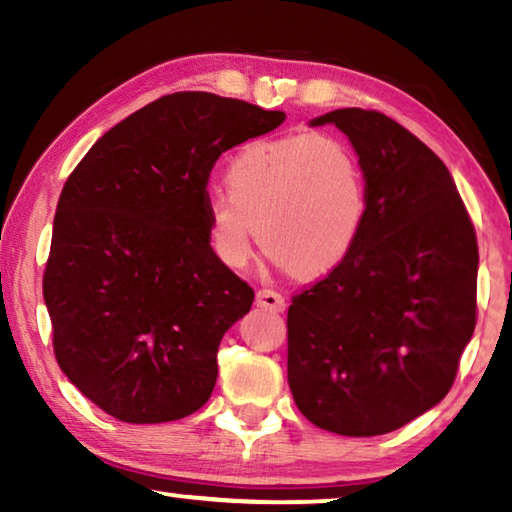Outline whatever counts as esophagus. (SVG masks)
Listing matches in <instances>:
<instances>
[{
    "mask_svg": "<svg viewBox=\"0 0 512 512\" xmlns=\"http://www.w3.org/2000/svg\"><path fill=\"white\" fill-rule=\"evenodd\" d=\"M257 307L262 309H268V311H275V314H280V311H284V307H287V302H284V298L280 296L277 291H271V289H262L257 291Z\"/></svg>",
    "mask_w": 512,
    "mask_h": 512,
    "instance_id": "1",
    "label": "esophagus"
}]
</instances>
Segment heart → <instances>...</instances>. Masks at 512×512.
Listing matches in <instances>:
<instances>
[{"label": "heart", "instance_id": "b5f03b06", "mask_svg": "<svg viewBox=\"0 0 512 512\" xmlns=\"http://www.w3.org/2000/svg\"><path fill=\"white\" fill-rule=\"evenodd\" d=\"M225 189L207 196L205 219L212 253L232 271L246 268L262 241L275 266L327 275L352 255L368 221L359 155L329 135L244 146L225 169Z\"/></svg>", "mask_w": 512, "mask_h": 512}]
</instances>
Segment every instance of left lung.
<instances>
[{
    "mask_svg": "<svg viewBox=\"0 0 512 512\" xmlns=\"http://www.w3.org/2000/svg\"><path fill=\"white\" fill-rule=\"evenodd\" d=\"M348 137L368 178L357 248L293 298L289 388L300 413L341 436H381L436 406L476 325L479 248L443 160L375 110L309 121Z\"/></svg>",
    "mask_w": 512,
    "mask_h": 512,
    "instance_id": "left-lung-1",
    "label": "left lung"
}]
</instances>
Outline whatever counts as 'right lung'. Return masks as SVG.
Masks as SVG:
<instances>
[{"label": "right lung", "mask_w": 512, "mask_h": 512, "mask_svg": "<svg viewBox=\"0 0 512 512\" xmlns=\"http://www.w3.org/2000/svg\"><path fill=\"white\" fill-rule=\"evenodd\" d=\"M287 119L176 92L99 137L58 198L42 296L67 379L112 418L160 424L210 400L223 334L255 293L207 239L219 155Z\"/></svg>", "instance_id": "add662e5"}]
</instances>
